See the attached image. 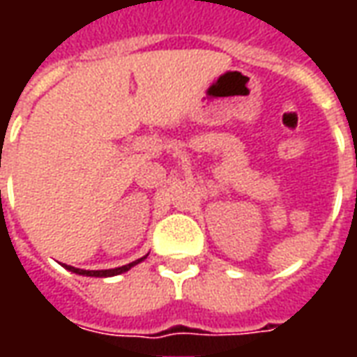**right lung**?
<instances>
[{
	"mask_svg": "<svg viewBox=\"0 0 357 357\" xmlns=\"http://www.w3.org/2000/svg\"><path fill=\"white\" fill-rule=\"evenodd\" d=\"M147 256H143L139 260H135L132 264H126V266H120V268H114V269H97V271H89V269H80V268H73V266H66L63 264L68 271H73V273H78V275H86V277H112V275H120V273H124L128 269H132L133 266H137L139 262H143Z\"/></svg>",
	"mask_w": 357,
	"mask_h": 357,
	"instance_id": "obj_1",
	"label": "right lung"
}]
</instances>
